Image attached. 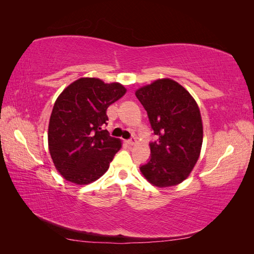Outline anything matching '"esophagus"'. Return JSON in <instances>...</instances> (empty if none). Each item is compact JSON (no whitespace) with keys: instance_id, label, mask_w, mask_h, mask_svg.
<instances>
[{"instance_id":"1","label":"esophagus","mask_w":254,"mask_h":254,"mask_svg":"<svg viewBox=\"0 0 254 254\" xmlns=\"http://www.w3.org/2000/svg\"><path fill=\"white\" fill-rule=\"evenodd\" d=\"M126 143H127L128 145H130V146H133V145H135V143H136V140H135V137H133V139H130V140H127V141H126Z\"/></svg>"}]
</instances>
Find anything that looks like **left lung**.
I'll list each match as a JSON object with an SVG mask.
<instances>
[{
    "mask_svg": "<svg viewBox=\"0 0 254 254\" xmlns=\"http://www.w3.org/2000/svg\"><path fill=\"white\" fill-rule=\"evenodd\" d=\"M147 111L153 133L150 160L140 171L158 188L180 184L190 176L200 156L203 127L199 107L180 83L171 78L157 79L135 91Z\"/></svg>",
    "mask_w": 254,
    "mask_h": 254,
    "instance_id": "8db88e82",
    "label": "left lung"
}]
</instances>
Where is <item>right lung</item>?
I'll use <instances>...</instances> for the list:
<instances>
[{"instance_id":"right-lung-1","label":"right lung","mask_w":254,"mask_h":254,"mask_svg":"<svg viewBox=\"0 0 254 254\" xmlns=\"http://www.w3.org/2000/svg\"><path fill=\"white\" fill-rule=\"evenodd\" d=\"M120 82L94 77L73 81L54 104L49 123L50 155L57 172L68 181L86 186L108 171L122 141L108 134V107L124 96Z\"/></svg>"}]
</instances>
